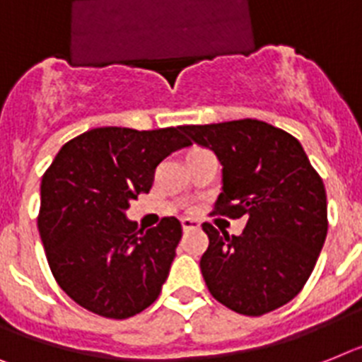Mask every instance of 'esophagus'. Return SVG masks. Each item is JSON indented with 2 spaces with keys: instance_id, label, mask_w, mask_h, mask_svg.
Returning a JSON list of instances; mask_svg holds the SVG:
<instances>
[{
  "instance_id": "obj_1",
  "label": "esophagus",
  "mask_w": 362,
  "mask_h": 362,
  "mask_svg": "<svg viewBox=\"0 0 362 362\" xmlns=\"http://www.w3.org/2000/svg\"><path fill=\"white\" fill-rule=\"evenodd\" d=\"M182 228H184V232H189V230H199L200 223L195 221V218H182Z\"/></svg>"
}]
</instances>
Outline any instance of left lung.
I'll list each match as a JSON object with an SVG mask.
<instances>
[{
    "label": "left lung",
    "instance_id": "obj_1",
    "mask_svg": "<svg viewBox=\"0 0 362 362\" xmlns=\"http://www.w3.org/2000/svg\"><path fill=\"white\" fill-rule=\"evenodd\" d=\"M223 165L215 215L247 217L241 235L202 224L209 247L200 270L217 302L259 317L296 296L327 235L326 187L300 141L265 121L186 124Z\"/></svg>",
    "mask_w": 362,
    "mask_h": 362
}]
</instances>
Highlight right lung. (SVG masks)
Returning <instances> with one entry per match:
<instances>
[{
  "label": "right lung",
  "mask_w": 362,
  "mask_h": 362,
  "mask_svg": "<svg viewBox=\"0 0 362 362\" xmlns=\"http://www.w3.org/2000/svg\"><path fill=\"white\" fill-rule=\"evenodd\" d=\"M182 127L92 129L69 139L42 176L38 232L57 284L99 317H134L165 284L180 221L138 228L124 209L148 193L163 158L189 147Z\"/></svg>",
  "instance_id": "right-lung-1"
}]
</instances>
